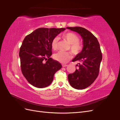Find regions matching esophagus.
Returning <instances> with one entry per match:
<instances>
[{
    "mask_svg": "<svg viewBox=\"0 0 120 120\" xmlns=\"http://www.w3.org/2000/svg\"><path fill=\"white\" fill-rule=\"evenodd\" d=\"M68 66V64H62V66H63V67H67Z\"/></svg>",
    "mask_w": 120,
    "mask_h": 120,
    "instance_id": "34e87169",
    "label": "esophagus"
}]
</instances>
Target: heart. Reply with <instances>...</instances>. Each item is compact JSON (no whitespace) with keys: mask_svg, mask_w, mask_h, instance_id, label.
Segmentation results:
<instances>
[{"mask_svg":"<svg viewBox=\"0 0 120 120\" xmlns=\"http://www.w3.org/2000/svg\"><path fill=\"white\" fill-rule=\"evenodd\" d=\"M63 38L70 43V47L72 53L75 55L80 53L82 49V45L79 42V38L78 36L73 32H68L63 35ZM59 38H54L52 41L51 45L53 50H56L58 48ZM72 54L71 52H59L54 54L53 57L56 60L61 63H66L70 60Z\"/></svg>","mask_w":120,"mask_h":120,"instance_id":"1","label":"heart"}]
</instances>
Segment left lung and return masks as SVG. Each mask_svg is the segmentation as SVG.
Wrapping results in <instances>:
<instances>
[{
    "instance_id": "obj_1",
    "label": "left lung",
    "mask_w": 120,
    "mask_h": 120,
    "mask_svg": "<svg viewBox=\"0 0 120 120\" xmlns=\"http://www.w3.org/2000/svg\"><path fill=\"white\" fill-rule=\"evenodd\" d=\"M78 32L83 39V47L72 61L79 62L78 69L68 74V80L71 86L75 89L82 90L91 85L99 75L102 53L97 38L91 32L82 27H67Z\"/></svg>"
}]
</instances>
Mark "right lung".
<instances>
[{"label": "right lung", "instance_id": "obj_1", "mask_svg": "<svg viewBox=\"0 0 120 120\" xmlns=\"http://www.w3.org/2000/svg\"><path fill=\"white\" fill-rule=\"evenodd\" d=\"M64 30V28H39L24 38L19 53L20 67L23 76L31 85L38 88L48 86L56 72L62 67L59 61L50 57L51 43Z\"/></svg>", "mask_w": 120, "mask_h": 120}]
</instances>
